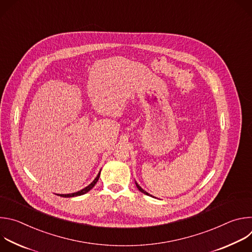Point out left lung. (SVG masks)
<instances>
[{
    "instance_id": "left-lung-1",
    "label": "left lung",
    "mask_w": 252,
    "mask_h": 252,
    "mask_svg": "<svg viewBox=\"0 0 252 252\" xmlns=\"http://www.w3.org/2000/svg\"><path fill=\"white\" fill-rule=\"evenodd\" d=\"M135 186H136V188H137V189H138V190H139V191H140V192H142V193H145V194H147V195H150V196H152V197H155V196H153V195H152V194H150V193H149V192H147V191H146V190H143V189H141V188H140V187H139V186H138V184H137V183H136V182H135Z\"/></svg>"
}]
</instances>
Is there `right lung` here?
<instances>
[{"instance_id":"right-lung-1","label":"right lung","mask_w":252,"mask_h":252,"mask_svg":"<svg viewBox=\"0 0 252 252\" xmlns=\"http://www.w3.org/2000/svg\"><path fill=\"white\" fill-rule=\"evenodd\" d=\"M99 175H100V170H99V172L97 173V175H96V177L94 179V181L88 186V187H86L85 189H81V190H79V191H77V192H73V193H67V194H57V195H60V196H62V197H74V196H79V195H83V194H85V193H87V192H89L94 187V185L97 183V181H98V178H99Z\"/></svg>"}]
</instances>
